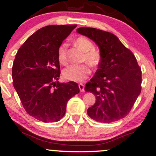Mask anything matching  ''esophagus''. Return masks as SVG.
Here are the masks:
<instances>
[{
	"label": "esophagus",
	"mask_w": 156,
	"mask_h": 156,
	"mask_svg": "<svg viewBox=\"0 0 156 156\" xmlns=\"http://www.w3.org/2000/svg\"><path fill=\"white\" fill-rule=\"evenodd\" d=\"M79 88H80V91H84V85L83 83H80L79 84Z\"/></svg>",
	"instance_id": "1"
}]
</instances>
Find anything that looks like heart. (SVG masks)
Here are the masks:
<instances>
[{
	"label": "heart",
	"mask_w": 156,
	"mask_h": 156,
	"mask_svg": "<svg viewBox=\"0 0 156 156\" xmlns=\"http://www.w3.org/2000/svg\"><path fill=\"white\" fill-rule=\"evenodd\" d=\"M75 44L84 52L83 60L86 62L90 66L94 67L100 64L101 55L99 51L94 49L93 43L86 37H80L75 41ZM58 58L60 63L67 62V45L62 43L58 49ZM90 73V69L87 64L72 65L63 70V77L69 81L80 83L83 82Z\"/></svg>",
	"instance_id": "obj_1"
}]
</instances>
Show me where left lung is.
<instances>
[{"instance_id":"left-lung-1","label":"left lung","mask_w":156,"mask_h":156,"mask_svg":"<svg viewBox=\"0 0 156 156\" xmlns=\"http://www.w3.org/2000/svg\"><path fill=\"white\" fill-rule=\"evenodd\" d=\"M76 31L92 40L101 55L98 69L85 87L96 97L88 115L104 123L124 118L141 91L142 73L135 56L113 34L94 28H79Z\"/></svg>"}]
</instances>
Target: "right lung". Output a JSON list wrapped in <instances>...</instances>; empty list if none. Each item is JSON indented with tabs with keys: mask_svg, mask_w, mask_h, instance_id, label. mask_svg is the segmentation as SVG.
Here are the masks:
<instances>
[{
	"mask_svg": "<svg viewBox=\"0 0 156 156\" xmlns=\"http://www.w3.org/2000/svg\"><path fill=\"white\" fill-rule=\"evenodd\" d=\"M76 26L43 27L30 35L16 55L12 84L27 113L40 121H59L67 101L80 92L75 82L58 81L61 73L58 49Z\"/></svg>",
	"mask_w": 156,
	"mask_h": 156,
	"instance_id": "add662e5",
	"label": "right lung"
}]
</instances>
